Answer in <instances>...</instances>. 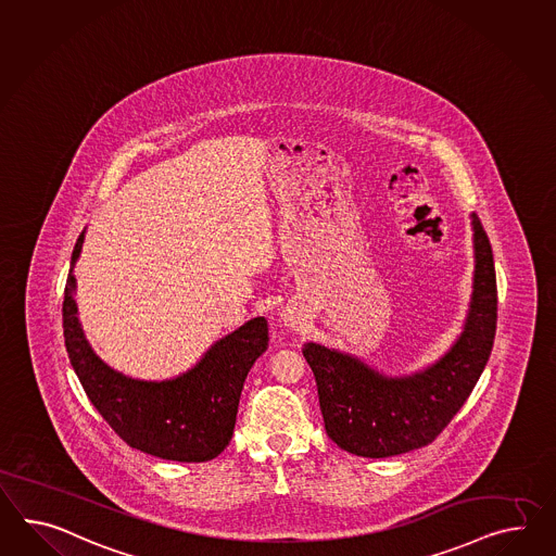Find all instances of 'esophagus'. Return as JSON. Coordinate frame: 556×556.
Wrapping results in <instances>:
<instances>
[{"label": "esophagus", "mask_w": 556, "mask_h": 556, "mask_svg": "<svg viewBox=\"0 0 556 556\" xmlns=\"http://www.w3.org/2000/svg\"><path fill=\"white\" fill-rule=\"evenodd\" d=\"M282 320H285L286 327L290 328V330H300L302 325H304L302 314L294 306H286L285 313H282Z\"/></svg>", "instance_id": "1"}]
</instances>
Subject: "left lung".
<instances>
[{
    "instance_id": "1",
    "label": "left lung",
    "mask_w": 556,
    "mask_h": 556,
    "mask_svg": "<svg viewBox=\"0 0 556 556\" xmlns=\"http://www.w3.org/2000/svg\"><path fill=\"white\" fill-rule=\"evenodd\" d=\"M476 274L466 330L431 369L387 379L349 355L308 342L302 355L318 387L328 438L363 457H389L438 440L478 383L494 346L498 288L492 245L471 215Z\"/></svg>"
}]
</instances>
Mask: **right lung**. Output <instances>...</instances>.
<instances>
[{
    "instance_id": "add662e5",
    "label": "right lung",
    "mask_w": 556,
    "mask_h": 556,
    "mask_svg": "<svg viewBox=\"0 0 556 556\" xmlns=\"http://www.w3.org/2000/svg\"><path fill=\"white\" fill-rule=\"evenodd\" d=\"M85 231L72 250L80 254ZM72 270L64 288V342L86 395L114 433L130 447L173 462H210L233 433L243 381L268 349V323L260 316L215 342L195 369L163 383L135 381L106 367L88 346L76 304Z\"/></svg>"
}]
</instances>
